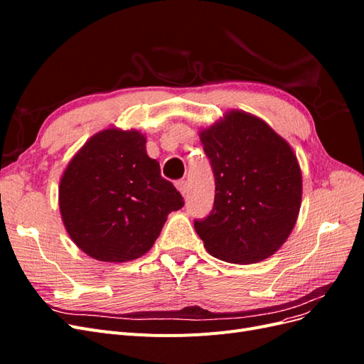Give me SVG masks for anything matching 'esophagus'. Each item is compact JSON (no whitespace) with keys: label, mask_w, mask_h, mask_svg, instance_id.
Masks as SVG:
<instances>
[{"label":"esophagus","mask_w":364,"mask_h":364,"mask_svg":"<svg viewBox=\"0 0 364 364\" xmlns=\"http://www.w3.org/2000/svg\"><path fill=\"white\" fill-rule=\"evenodd\" d=\"M176 188L179 190V193H181L183 197L186 196V193H188V185H186L185 181H178V182H176Z\"/></svg>","instance_id":"34e87169"}]
</instances>
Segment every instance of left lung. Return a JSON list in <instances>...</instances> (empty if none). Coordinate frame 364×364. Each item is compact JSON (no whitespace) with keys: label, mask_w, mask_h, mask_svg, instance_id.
I'll list each match as a JSON object with an SVG mask.
<instances>
[{"label":"left lung","mask_w":364,"mask_h":364,"mask_svg":"<svg viewBox=\"0 0 364 364\" xmlns=\"http://www.w3.org/2000/svg\"><path fill=\"white\" fill-rule=\"evenodd\" d=\"M211 161V214L194 229L213 257L252 264L272 257L299 215L302 173L293 149L266 121L232 109L200 130Z\"/></svg>","instance_id":"left-lung-1"}]
</instances>
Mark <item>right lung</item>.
I'll list each match as a JSON object with an SVG mask.
<instances>
[{
	"mask_svg": "<svg viewBox=\"0 0 364 364\" xmlns=\"http://www.w3.org/2000/svg\"><path fill=\"white\" fill-rule=\"evenodd\" d=\"M183 206L181 193L161 176L141 132L109 127L87 139L59 185L62 222L75 246L105 262L147 253L167 215Z\"/></svg>",
	"mask_w": 364,
	"mask_h": 364,
	"instance_id": "add662e5",
	"label": "right lung"
}]
</instances>
